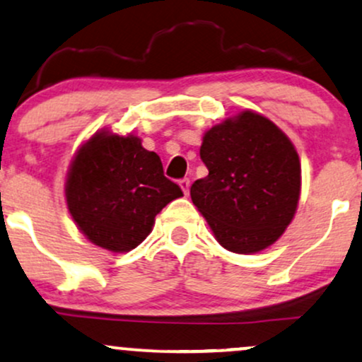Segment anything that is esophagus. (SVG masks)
I'll return each instance as SVG.
<instances>
[{
  "label": "esophagus",
  "instance_id": "34e87169",
  "mask_svg": "<svg viewBox=\"0 0 362 362\" xmlns=\"http://www.w3.org/2000/svg\"><path fill=\"white\" fill-rule=\"evenodd\" d=\"M178 185H180L182 192H184L185 195H189V190H190V180H189V178H182V180L178 182Z\"/></svg>",
  "mask_w": 362,
  "mask_h": 362
}]
</instances>
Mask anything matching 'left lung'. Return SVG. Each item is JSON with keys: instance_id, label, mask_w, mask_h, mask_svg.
<instances>
[{"instance_id": "left-lung-1", "label": "left lung", "mask_w": 362, "mask_h": 362, "mask_svg": "<svg viewBox=\"0 0 362 362\" xmlns=\"http://www.w3.org/2000/svg\"><path fill=\"white\" fill-rule=\"evenodd\" d=\"M209 170L190 197L221 246L238 255L267 250L297 212L302 168L290 138L268 117L241 111L204 133Z\"/></svg>"}]
</instances>
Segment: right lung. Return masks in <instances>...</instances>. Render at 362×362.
Instances as JSON below:
<instances>
[{
  "instance_id": "obj_1",
  "label": "right lung",
  "mask_w": 362,
  "mask_h": 362,
  "mask_svg": "<svg viewBox=\"0 0 362 362\" xmlns=\"http://www.w3.org/2000/svg\"><path fill=\"white\" fill-rule=\"evenodd\" d=\"M163 175L155 151L134 134L99 129L81 145L65 178V200L74 223L95 246L132 251L145 241L155 216L182 197Z\"/></svg>"
}]
</instances>
